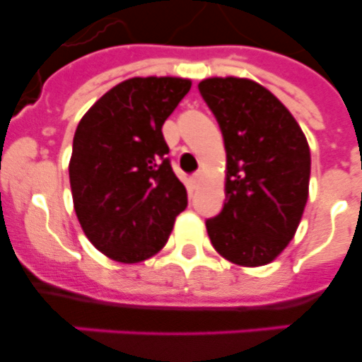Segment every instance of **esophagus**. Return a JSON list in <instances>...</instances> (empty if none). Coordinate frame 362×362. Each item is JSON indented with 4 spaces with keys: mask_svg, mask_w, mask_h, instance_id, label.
<instances>
[{
    "mask_svg": "<svg viewBox=\"0 0 362 362\" xmlns=\"http://www.w3.org/2000/svg\"><path fill=\"white\" fill-rule=\"evenodd\" d=\"M201 179H203V172H195V174L192 175V183H194V187L195 185H199V181H201Z\"/></svg>",
    "mask_w": 362,
    "mask_h": 362,
    "instance_id": "34e87169",
    "label": "esophagus"
}]
</instances>
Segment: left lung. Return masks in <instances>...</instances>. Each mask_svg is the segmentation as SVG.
<instances>
[{"label":"left lung","mask_w":362,"mask_h":362,"mask_svg":"<svg viewBox=\"0 0 362 362\" xmlns=\"http://www.w3.org/2000/svg\"><path fill=\"white\" fill-rule=\"evenodd\" d=\"M199 93L226 147V203L206 221L211 244L233 264H269L293 240L309 197L307 138L287 107L257 82L206 78Z\"/></svg>","instance_id":"1"}]
</instances>
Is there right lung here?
I'll return each instance as SVG.
<instances>
[{
  "instance_id": "1",
  "label": "right lung",
  "mask_w": 362,
  "mask_h": 362,
  "mask_svg": "<svg viewBox=\"0 0 362 362\" xmlns=\"http://www.w3.org/2000/svg\"><path fill=\"white\" fill-rule=\"evenodd\" d=\"M190 86L177 77L129 78L78 122L69 161L75 214L112 260L134 264L158 253L187 208L161 127Z\"/></svg>"
}]
</instances>
